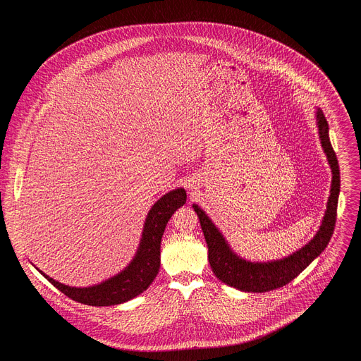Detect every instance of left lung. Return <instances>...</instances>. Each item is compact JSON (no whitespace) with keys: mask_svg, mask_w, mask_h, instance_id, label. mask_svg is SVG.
<instances>
[{"mask_svg":"<svg viewBox=\"0 0 361 361\" xmlns=\"http://www.w3.org/2000/svg\"><path fill=\"white\" fill-rule=\"evenodd\" d=\"M317 126L322 145L324 148V152L333 171V181L323 224L320 226V230L317 231L314 238L308 244H305L301 250L286 257L283 260L271 263H250L243 259H238V257L230 250L224 237L216 228V226L212 223L207 214L201 209H198V205H192L194 212L198 216L205 243H207L209 247V262L212 270L216 274V277L226 283L227 286H231L241 291L251 293H266L270 290L280 288L288 284L291 280H294L327 247L337 220L340 169L337 156L329 138V124L322 110L317 111Z\"/></svg>","mask_w":361,"mask_h":361,"instance_id":"obj_1","label":"left lung"}]
</instances>
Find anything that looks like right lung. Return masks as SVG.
Segmentation results:
<instances>
[{"label": "right lung", "instance_id": "add662e5", "mask_svg": "<svg viewBox=\"0 0 361 361\" xmlns=\"http://www.w3.org/2000/svg\"><path fill=\"white\" fill-rule=\"evenodd\" d=\"M184 188H177L163 195L149 210L140 248L131 264L116 277L98 286L75 288L64 286L39 271L51 284L74 301L87 305L104 307L128 301L148 288L160 269V247L166 226L174 212L185 204Z\"/></svg>", "mask_w": 361, "mask_h": 361}]
</instances>
